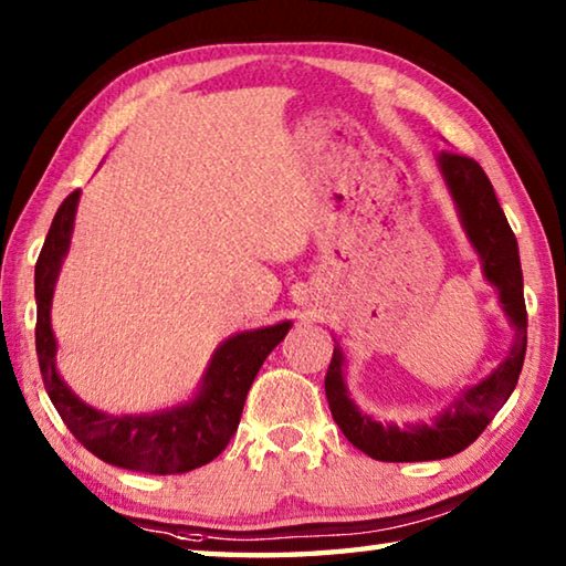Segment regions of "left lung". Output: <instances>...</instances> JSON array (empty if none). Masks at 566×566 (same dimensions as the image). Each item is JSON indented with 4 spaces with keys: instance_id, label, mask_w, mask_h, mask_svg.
<instances>
[{
    "instance_id": "obj_1",
    "label": "left lung",
    "mask_w": 566,
    "mask_h": 566,
    "mask_svg": "<svg viewBox=\"0 0 566 566\" xmlns=\"http://www.w3.org/2000/svg\"><path fill=\"white\" fill-rule=\"evenodd\" d=\"M439 167L452 189L467 234L482 256L486 280L500 290V302L514 327V344L510 357L484 381L467 389L452 409H447L432 424L405 429L395 424L385 427L354 407L342 379V352L334 349L327 379H324L332 417L354 447L379 462H429V459L462 452L484 432L496 411L510 399L524 364L526 306L516 237L496 202L490 177L472 157L442 151Z\"/></svg>"
}]
</instances>
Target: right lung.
Wrapping results in <instances>:
<instances>
[{"instance_id":"obj_1","label":"right lung","mask_w":566,"mask_h":566,"mask_svg":"<svg viewBox=\"0 0 566 566\" xmlns=\"http://www.w3.org/2000/svg\"><path fill=\"white\" fill-rule=\"evenodd\" d=\"M76 202H80V189H74L56 209L34 266V342L46 395L76 442H82L102 462L147 474H181L209 464L234 437L256 371L292 324L282 322L227 339L217 349L202 391L191 405L155 417H109L87 407L56 375V342L50 324L54 282L70 249Z\"/></svg>"}]
</instances>
